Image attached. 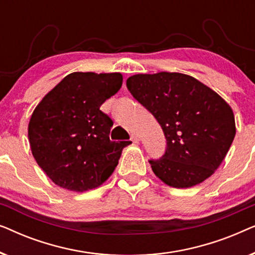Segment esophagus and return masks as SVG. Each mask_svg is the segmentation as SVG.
<instances>
[{
    "mask_svg": "<svg viewBox=\"0 0 255 255\" xmlns=\"http://www.w3.org/2000/svg\"><path fill=\"white\" fill-rule=\"evenodd\" d=\"M140 140V138H139V135L137 133H132L131 134V141L134 142V144H137Z\"/></svg>",
    "mask_w": 255,
    "mask_h": 255,
    "instance_id": "1",
    "label": "esophagus"
}]
</instances>
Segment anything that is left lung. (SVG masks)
I'll return each instance as SVG.
<instances>
[{
  "mask_svg": "<svg viewBox=\"0 0 255 255\" xmlns=\"http://www.w3.org/2000/svg\"><path fill=\"white\" fill-rule=\"evenodd\" d=\"M127 86L155 117L167 139L162 158L149 160L153 173L179 189L210 177L236 135L235 115L226 101L182 73L135 74L127 80Z\"/></svg>",
  "mask_w": 255,
  "mask_h": 255,
  "instance_id": "1",
  "label": "left lung"
}]
</instances>
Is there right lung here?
<instances>
[{"instance_id":"obj_1","label":"right lung","mask_w":255,"mask_h":255,"mask_svg":"<svg viewBox=\"0 0 255 255\" xmlns=\"http://www.w3.org/2000/svg\"><path fill=\"white\" fill-rule=\"evenodd\" d=\"M122 82L121 73H71L33 110L27 127L31 152L57 186L83 193L114 173L131 141L110 140L114 123L100 107Z\"/></svg>"}]
</instances>
